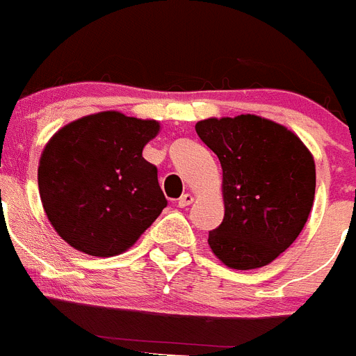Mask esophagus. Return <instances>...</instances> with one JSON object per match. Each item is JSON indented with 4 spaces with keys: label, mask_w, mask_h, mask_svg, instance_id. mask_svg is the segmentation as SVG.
I'll list each match as a JSON object with an SVG mask.
<instances>
[{
    "label": "esophagus",
    "mask_w": 356,
    "mask_h": 356,
    "mask_svg": "<svg viewBox=\"0 0 356 356\" xmlns=\"http://www.w3.org/2000/svg\"><path fill=\"white\" fill-rule=\"evenodd\" d=\"M194 201V197H193V194H184V196L180 197V200H178V207H180V209H185V207H188L191 205V203H193Z\"/></svg>",
    "instance_id": "34e87169"
}]
</instances>
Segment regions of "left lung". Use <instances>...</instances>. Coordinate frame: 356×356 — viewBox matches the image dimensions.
<instances>
[{
    "instance_id": "obj_1",
    "label": "left lung",
    "mask_w": 356,
    "mask_h": 356,
    "mask_svg": "<svg viewBox=\"0 0 356 356\" xmlns=\"http://www.w3.org/2000/svg\"><path fill=\"white\" fill-rule=\"evenodd\" d=\"M200 139L222 168V222L209 234L213 254L232 269H257L301 234L316 194V165L292 131L259 115L205 119Z\"/></svg>"
}]
</instances>
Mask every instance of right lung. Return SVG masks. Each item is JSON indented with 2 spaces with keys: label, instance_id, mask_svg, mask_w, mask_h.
<instances>
[{
  "label": "right lung",
  "instance_id": "1",
  "mask_svg": "<svg viewBox=\"0 0 356 356\" xmlns=\"http://www.w3.org/2000/svg\"><path fill=\"white\" fill-rule=\"evenodd\" d=\"M159 122L119 112L87 115L44 147L39 193L49 222L74 250L114 257L134 246L168 200L143 149Z\"/></svg>",
  "mask_w": 356,
  "mask_h": 356
}]
</instances>
